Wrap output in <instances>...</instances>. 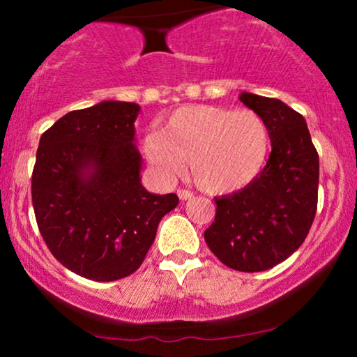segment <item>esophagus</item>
<instances>
[{
    "label": "esophagus",
    "mask_w": 357,
    "mask_h": 357,
    "mask_svg": "<svg viewBox=\"0 0 357 357\" xmlns=\"http://www.w3.org/2000/svg\"><path fill=\"white\" fill-rule=\"evenodd\" d=\"M178 196L181 202H186V199H191L192 198V192L188 191V190H178Z\"/></svg>",
    "instance_id": "34e87169"
}]
</instances>
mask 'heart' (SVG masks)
<instances>
[{
  "instance_id": "1",
  "label": "heart",
  "mask_w": 357,
  "mask_h": 357,
  "mask_svg": "<svg viewBox=\"0 0 357 357\" xmlns=\"http://www.w3.org/2000/svg\"><path fill=\"white\" fill-rule=\"evenodd\" d=\"M147 161L166 178L181 174L190 161L191 176L210 192H233L248 186L264 169L270 129L252 109L186 105L142 139Z\"/></svg>"
}]
</instances>
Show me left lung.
<instances>
[{
    "mask_svg": "<svg viewBox=\"0 0 357 357\" xmlns=\"http://www.w3.org/2000/svg\"><path fill=\"white\" fill-rule=\"evenodd\" d=\"M240 100L268 124L272 153L248 186L215 198V221L204 240L227 267L264 272L292 255L312 227L319 155L305 119L284 102L250 92Z\"/></svg>",
    "mask_w": 357,
    "mask_h": 357,
    "instance_id": "1",
    "label": "left lung"
}]
</instances>
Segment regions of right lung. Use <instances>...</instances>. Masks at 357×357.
I'll return each mask as SVG.
<instances>
[{
	"label": "right lung",
	"instance_id": "obj_1",
	"mask_svg": "<svg viewBox=\"0 0 357 357\" xmlns=\"http://www.w3.org/2000/svg\"><path fill=\"white\" fill-rule=\"evenodd\" d=\"M134 102L72 110L40 137L31 202L45 243L63 267L96 282L134 273L144 261L174 192L141 184Z\"/></svg>",
	"mask_w": 357,
	"mask_h": 357
}]
</instances>
